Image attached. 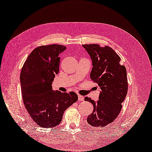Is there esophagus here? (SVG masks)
I'll return each instance as SVG.
<instances>
[{
    "instance_id": "34e87169",
    "label": "esophagus",
    "mask_w": 152,
    "mask_h": 152,
    "mask_svg": "<svg viewBox=\"0 0 152 152\" xmlns=\"http://www.w3.org/2000/svg\"><path fill=\"white\" fill-rule=\"evenodd\" d=\"M78 100L79 101H84V97L82 95H78Z\"/></svg>"
}]
</instances>
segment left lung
<instances>
[{
  "instance_id": "8db88e82",
  "label": "left lung",
  "mask_w": 152,
  "mask_h": 152,
  "mask_svg": "<svg viewBox=\"0 0 152 152\" xmlns=\"http://www.w3.org/2000/svg\"><path fill=\"white\" fill-rule=\"evenodd\" d=\"M83 46L92 60L91 79L101 90L97 102L84 98L94 106L87 122L91 126L104 127L113 123L121 111L128 92L126 69L120 64L121 57L112 48L96 44Z\"/></svg>"
}]
</instances>
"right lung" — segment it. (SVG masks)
I'll return each instance as SVG.
<instances>
[{
    "label": "right lung",
    "mask_w": 152,
    "mask_h": 152,
    "mask_svg": "<svg viewBox=\"0 0 152 152\" xmlns=\"http://www.w3.org/2000/svg\"><path fill=\"white\" fill-rule=\"evenodd\" d=\"M65 50L64 46L59 44L36 48L21 70L20 79L25 108L35 123L42 128L57 126L64 111L78 101L75 92L54 91L51 86L59 72L58 55Z\"/></svg>",
    "instance_id": "1"
}]
</instances>
